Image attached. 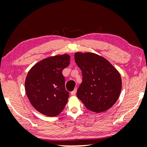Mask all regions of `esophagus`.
Returning a JSON list of instances; mask_svg holds the SVG:
<instances>
[{
    "label": "esophagus",
    "mask_w": 147,
    "mask_h": 147,
    "mask_svg": "<svg viewBox=\"0 0 147 147\" xmlns=\"http://www.w3.org/2000/svg\"><path fill=\"white\" fill-rule=\"evenodd\" d=\"M76 91H77V89H76V88H75V89H74V90H73V91H72V92H71V95H72V96L76 95Z\"/></svg>",
    "instance_id": "obj_1"
}]
</instances>
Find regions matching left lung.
<instances>
[{
	"mask_svg": "<svg viewBox=\"0 0 147 147\" xmlns=\"http://www.w3.org/2000/svg\"><path fill=\"white\" fill-rule=\"evenodd\" d=\"M75 61L82 72L77 97L90 111L100 113L110 109L119 98L122 79L117 69L98 54L76 52Z\"/></svg>",
	"mask_w": 147,
	"mask_h": 147,
	"instance_id": "left-lung-1",
	"label": "left lung"
}]
</instances>
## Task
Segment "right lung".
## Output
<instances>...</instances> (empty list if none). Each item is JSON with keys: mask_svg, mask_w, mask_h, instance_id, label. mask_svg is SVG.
Instances as JSON below:
<instances>
[{"mask_svg": "<svg viewBox=\"0 0 147 147\" xmlns=\"http://www.w3.org/2000/svg\"><path fill=\"white\" fill-rule=\"evenodd\" d=\"M68 54L51 56L35 64L28 72L25 88L32 106L41 114L53 117L67 104L69 92L65 88L62 70L69 65Z\"/></svg>", "mask_w": 147, "mask_h": 147, "instance_id": "right-lung-1", "label": "right lung"}]
</instances>
